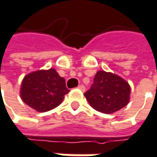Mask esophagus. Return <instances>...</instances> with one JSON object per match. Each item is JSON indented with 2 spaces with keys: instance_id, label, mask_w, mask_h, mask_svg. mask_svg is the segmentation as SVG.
<instances>
[{
  "instance_id": "34e87169",
  "label": "esophagus",
  "mask_w": 157,
  "mask_h": 157,
  "mask_svg": "<svg viewBox=\"0 0 157 157\" xmlns=\"http://www.w3.org/2000/svg\"><path fill=\"white\" fill-rule=\"evenodd\" d=\"M78 89H80L81 91H85V87H84L83 85H79V86L78 87Z\"/></svg>"
}]
</instances>
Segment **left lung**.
Instances as JSON below:
<instances>
[{
    "instance_id": "1",
    "label": "left lung",
    "mask_w": 157,
    "mask_h": 157,
    "mask_svg": "<svg viewBox=\"0 0 157 157\" xmlns=\"http://www.w3.org/2000/svg\"><path fill=\"white\" fill-rule=\"evenodd\" d=\"M84 96L94 109L111 114L128 105L130 86L117 75L98 71L91 88L85 92Z\"/></svg>"
}]
</instances>
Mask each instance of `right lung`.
Listing matches in <instances>:
<instances>
[{"instance_id":"right-lung-1","label":"right lung","mask_w":157,"mask_h":157,"mask_svg":"<svg viewBox=\"0 0 157 157\" xmlns=\"http://www.w3.org/2000/svg\"><path fill=\"white\" fill-rule=\"evenodd\" d=\"M69 91L65 79L55 69H49L28 74L21 83V97L30 108L46 112L58 107Z\"/></svg>"}]
</instances>
